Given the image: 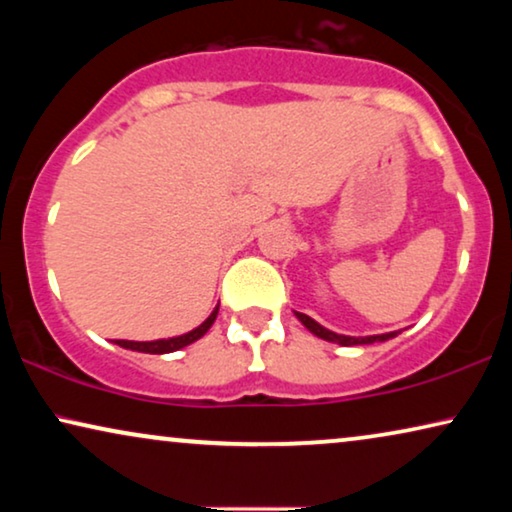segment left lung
<instances>
[{"label":"left lung","instance_id":"8db88e82","mask_svg":"<svg viewBox=\"0 0 512 512\" xmlns=\"http://www.w3.org/2000/svg\"><path fill=\"white\" fill-rule=\"evenodd\" d=\"M296 317L303 321V326L307 328V331H312L317 338H324L328 342H338V345H345V347H352V345H370V342H384L389 338H396V333H382V335H368V338H352V335H338L333 331H328V328H324L321 324H317V321L307 317V314L303 312H296Z\"/></svg>","mask_w":512,"mask_h":512}]
</instances>
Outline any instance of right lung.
I'll use <instances>...</instances> for the list:
<instances>
[{
    "instance_id": "right-lung-1",
    "label": "right lung",
    "mask_w": 512,
    "mask_h": 512,
    "mask_svg": "<svg viewBox=\"0 0 512 512\" xmlns=\"http://www.w3.org/2000/svg\"><path fill=\"white\" fill-rule=\"evenodd\" d=\"M216 314H219V307L209 314L207 321H202L198 328H193L191 333L179 335V338H170V340H153V342H132V340H116V345H121L125 349H132V352H144V354H170L177 352V349L191 345V342L200 340L209 328H212Z\"/></svg>"
}]
</instances>
